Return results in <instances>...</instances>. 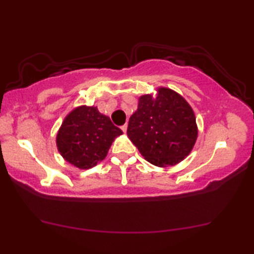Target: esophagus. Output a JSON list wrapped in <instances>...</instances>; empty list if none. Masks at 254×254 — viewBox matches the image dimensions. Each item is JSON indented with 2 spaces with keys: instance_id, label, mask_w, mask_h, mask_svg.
<instances>
[{
  "instance_id": "esophagus-1",
  "label": "esophagus",
  "mask_w": 254,
  "mask_h": 254,
  "mask_svg": "<svg viewBox=\"0 0 254 254\" xmlns=\"http://www.w3.org/2000/svg\"><path fill=\"white\" fill-rule=\"evenodd\" d=\"M127 124H123V126L121 127V130L123 132H127Z\"/></svg>"
}]
</instances>
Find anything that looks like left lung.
Wrapping results in <instances>:
<instances>
[{
    "label": "left lung",
    "mask_w": 254,
    "mask_h": 254,
    "mask_svg": "<svg viewBox=\"0 0 254 254\" xmlns=\"http://www.w3.org/2000/svg\"><path fill=\"white\" fill-rule=\"evenodd\" d=\"M127 133L145 160L165 168L182 162L190 153L198 127L194 111L180 94L158 87L156 96L139 97Z\"/></svg>",
    "instance_id": "8db88e82"
}]
</instances>
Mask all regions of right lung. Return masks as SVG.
<instances>
[{
	"label": "right lung",
	"instance_id": "add662e5",
	"mask_svg": "<svg viewBox=\"0 0 254 254\" xmlns=\"http://www.w3.org/2000/svg\"><path fill=\"white\" fill-rule=\"evenodd\" d=\"M122 130L96 106H77L64 119L56 144L62 157L79 169H89L104 160Z\"/></svg>",
	"mask_w": 254,
	"mask_h": 254
}]
</instances>
